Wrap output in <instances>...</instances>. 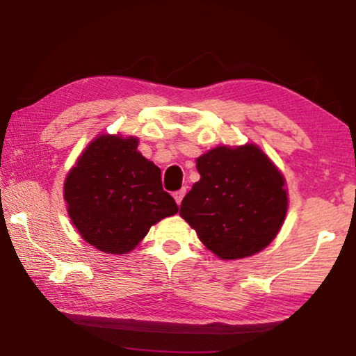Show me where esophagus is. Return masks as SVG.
Masks as SVG:
<instances>
[{"label":"esophagus","instance_id":"34e87169","mask_svg":"<svg viewBox=\"0 0 356 356\" xmlns=\"http://www.w3.org/2000/svg\"><path fill=\"white\" fill-rule=\"evenodd\" d=\"M185 193H186V190L185 188H182V190H179V191H174V200H176V202L179 204L180 206V202H182V200H184V196H185Z\"/></svg>","mask_w":356,"mask_h":356}]
</instances>
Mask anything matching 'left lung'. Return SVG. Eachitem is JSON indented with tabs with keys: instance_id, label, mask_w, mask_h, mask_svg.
<instances>
[{
	"instance_id": "1",
	"label": "left lung",
	"mask_w": 356,
	"mask_h": 356,
	"mask_svg": "<svg viewBox=\"0 0 356 356\" xmlns=\"http://www.w3.org/2000/svg\"><path fill=\"white\" fill-rule=\"evenodd\" d=\"M201 180L180 204V216L221 259L264 250L287 212L284 177L254 144L215 147L196 160Z\"/></svg>"
}]
</instances>
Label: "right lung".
Returning a JSON list of instances; mask_svg holds the SVG:
<instances>
[{"mask_svg": "<svg viewBox=\"0 0 356 356\" xmlns=\"http://www.w3.org/2000/svg\"><path fill=\"white\" fill-rule=\"evenodd\" d=\"M136 149V138H95L64 184V200L80 236L110 254L131 251L150 226L179 210L163 190L160 168Z\"/></svg>", "mask_w": 356, "mask_h": 356, "instance_id": "1", "label": "right lung"}]
</instances>
